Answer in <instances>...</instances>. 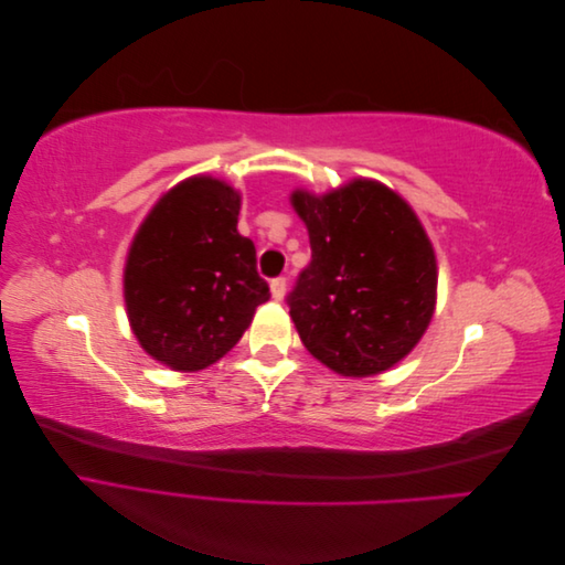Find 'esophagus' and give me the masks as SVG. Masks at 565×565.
<instances>
[{"instance_id": "1", "label": "esophagus", "mask_w": 565, "mask_h": 565, "mask_svg": "<svg viewBox=\"0 0 565 565\" xmlns=\"http://www.w3.org/2000/svg\"><path fill=\"white\" fill-rule=\"evenodd\" d=\"M285 289H287V280L285 278H273L270 280V295L276 301H280L285 297Z\"/></svg>"}]
</instances>
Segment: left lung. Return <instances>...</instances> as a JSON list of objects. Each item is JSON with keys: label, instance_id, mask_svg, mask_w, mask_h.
<instances>
[{"label": "left lung", "instance_id": "left-lung-1", "mask_svg": "<svg viewBox=\"0 0 565 565\" xmlns=\"http://www.w3.org/2000/svg\"><path fill=\"white\" fill-rule=\"evenodd\" d=\"M292 204L311 241V264L287 295L303 347L344 377L393 367L436 306V254L417 214L367 179L324 195L295 191Z\"/></svg>", "mask_w": 565, "mask_h": 565}]
</instances>
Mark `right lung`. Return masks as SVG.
Masks as SVG:
<instances>
[{
	"label": "right lung",
	"instance_id": "right-lung-1",
	"mask_svg": "<svg viewBox=\"0 0 565 565\" xmlns=\"http://www.w3.org/2000/svg\"><path fill=\"white\" fill-rule=\"evenodd\" d=\"M241 195L212 177L185 179L160 198L125 266L131 330L146 353L181 372L224 358L270 299L256 249L237 233Z\"/></svg>",
	"mask_w": 565,
	"mask_h": 565
}]
</instances>
